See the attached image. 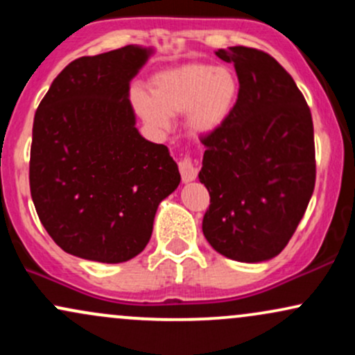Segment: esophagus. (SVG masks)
I'll use <instances>...</instances> for the list:
<instances>
[{"label":"esophagus","instance_id":"34e87169","mask_svg":"<svg viewBox=\"0 0 355 355\" xmlns=\"http://www.w3.org/2000/svg\"><path fill=\"white\" fill-rule=\"evenodd\" d=\"M178 168H180V173H182V180L185 183L189 182H193L195 178H197V166H195L193 160H191L190 157H183L180 162H178Z\"/></svg>","mask_w":355,"mask_h":355}]
</instances>
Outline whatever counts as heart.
Masks as SVG:
<instances>
[{"instance_id": "b5f03b06", "label": "heart", "mask_w": 355, "mask_h": 355, "mask_svg": "<svg viewBox=\"0 0 355 355\" xmlns=\"http://www.w3.org/2000/svg\"><path fill=\"white\" fill-rule=\"evenodd\" d=\"M152 95L132 93L137 113L155 128H166L172 115L187 112V125L198 135L225 125L239 100L235 73L223 67L190 63L160 71L150 80Z\"/></svg>"}]
</instances>
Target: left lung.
<instances>
[{
    "label": "left lung",
    "mask_w": 355,
    "mask_h": 355,
    "mask_svg": "<svg viewBox=\"0 0 355 355\" xmlns=\"http://www.w3.org/2000/svg\"><path fill=\"white\" fill-rule=\"evenodd\" d=\"M215 55L234 63L240 92L225 125L202 138L198 178L210 193L202 230L227 259L263 262L284 250L312 197L311 108L267 53L230 46Z\"/></svg>",
    "instance_id": "obj_1"
}]
</instances>
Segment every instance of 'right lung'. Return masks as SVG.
Masks as SVG:
<instances>
[{
    "label": "right lung",
    "mask_w": 355,
    "mask_h": 355,
    "mask_svg": "<svg viewBox=\"0 0 355 355\" xmlns=\"http://www.w3.org/2000/svg\"><path fill=\"white\" fill-rule=\"evenodd\" d=\"M152 53L128 44L71 61L35 113L31 198L56 245L80 259L140 254L158 205L180 183L168 148L138 133L128 100Z\"/></svg>",
    "instance_id": "add662e5"
}]
</instances>
